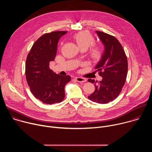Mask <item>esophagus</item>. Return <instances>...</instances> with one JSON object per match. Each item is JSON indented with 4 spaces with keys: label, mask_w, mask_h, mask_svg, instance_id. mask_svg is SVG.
<instances>
[{
    "label": "esophagus",
    "mask_w": 152,
    "mask_h": 152,
    "mask_svg": "<svg viewBox=\"0 0 152 152\" xmlns=\"http://www.w3.org/2000/svg\"><path fill=\"white\" fill-rule=\"evenodd\" d=\"M75 79L77 82H80V83H83V82H86V79L85 78H83V77H76Z\"/></svg>",
    "instance_id": "1"
}]
</instances>
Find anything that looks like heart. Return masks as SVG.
<instances>
[{
  "mask_svg": "<svg viewBox=\"0 0 152 152\" xmlns=\"http://www.w3.org/2000/svg\"><path fill=\"white\" fill-rule=\"evenodd\" d=\"M74 39L76 42L79 48H85L87 49L94 42V39L91 35L86 31H82L76 34ZM102 52L99 48H92L90 50V55L94 59H97L101 56Z\"/></svg>",
  "mask_w": 152,
  "mask_h": 152,
  "instance_id": "obj_1",
  "label": "heart"
}]
</instances>
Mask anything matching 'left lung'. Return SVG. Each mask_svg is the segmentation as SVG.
I'll return each mask as SVG.
<instances>
[{
  "instance_id": "obj_1",
  "label": "left lung",
  "mask_w": 152,
  "mask_h": 152,
  "mask_svg": "<svg viewBox=\"0 0 152 152\" xmlns=\"http://www.w3.org/2000/svg\"><path fill=\"white\" fill-rule=\"evenodd\" d=\"M104 46L101 58L95 67L102 80L88 81L94 83L95 91L88 96L93 102L104 104L114 100L120 94L127 73V59L118 39L103 32L96 31Z\"/></svg>"
}]
</instances>
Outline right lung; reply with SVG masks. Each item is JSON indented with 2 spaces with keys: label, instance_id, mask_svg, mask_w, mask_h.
<instances>
[{
  "label": "right lung",
  "instance_id": "1",
  "mask_svg": "<svg viewBox=\"0 0 152 152\" xmlns=\"http://www.w3.org/2000/svg\"><path fill=\"white\" fill-rule=\"evenodd\" d=\"M67 31H55L40 37L28 55L25 73L28 84L34 97L43 103L61 102L65 97L64 88L70 76H61L49 68L56 55L58 42Z\"/></svg>",
  "mask_w": 152,
  "mask_h": 152
}]
</instances>
